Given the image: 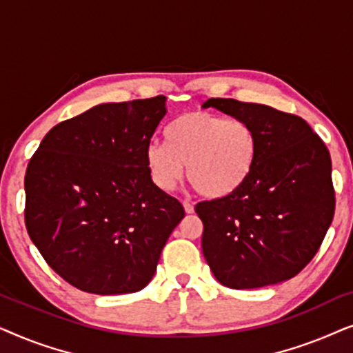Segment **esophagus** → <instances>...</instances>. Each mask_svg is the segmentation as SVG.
Wrapping results in <instances>:
<instances>
[{
  "mask_svg": "<svg viewBox=\"0 0 353 353\" xmlns=\"http://www.w3.org/2000/svg\"><path fill=\"white\" fill-rule=\"evenodd\" d=\"M183 205H185L186 214H192V212H194V205H192L190 201H185V202H183Z\"/></svg>",
  "mask_w": 353,
  "mask_h": 353,
  "instance_id": "1",
  "label": "esophagus"
}]
</instances>
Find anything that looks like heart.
Segmentation results:
<instances>
[{"instance_id": "b5f03b06", "label": "heart", "mask_w": 353, "mask_h": 353, "mask_svg": "<svg viewBox=\"0 0 353 353\" xmlns=\"http://www.w3.org/2000/svg\"><path fill=\"white\" fill-rule=\"evenodd\" d=\"M167 143L146 146V165L154 185L172 191L185 173L202 196L219 199L248 181L259 154L257 134L243 120L207 110L181 114L165 130Z\"/></svg>"}]
</instances>
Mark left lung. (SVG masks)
Segmentation results:
<instances>
[{"label": "left lung", "instance_id": "1", "mask_svg": "<svg viewBox=\"0 0 353 353\" xmlns=\"http://www.w3.org/2000/svg\"><path fill=\"white\" fill-rule=\"evenodd\" d=\"M202 108L249 123L259 139L248 181L233 194L196 204L212 273L233 289L294 278L315 257L334 216L326 144L305 120L270 105L212 98Z\"/></svg>", "mask_w": 353, "mask_h": 353}]
</instances>
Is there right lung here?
<instances>
[{
    "instance_id": "1",
    "label": "right lung",
    "mask_w": 353,
    "mask_h": 353,
    "mask_svg": "<svg viewBox=\"0 0 353 353\" xmlns=\"http://www.w3.org/2000/svg\"><path fill=\"white\" fill-rule=\"evenodd\" d=\"M165 112V96L94 105L52 127L28 162V236L80 291L143 289L185 216L154 185L144 156Z\"/></svg>"
}]
</instances>
